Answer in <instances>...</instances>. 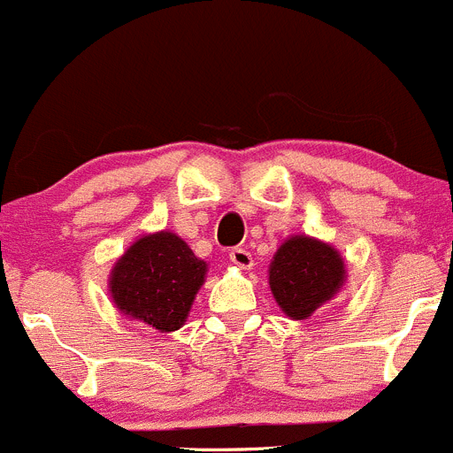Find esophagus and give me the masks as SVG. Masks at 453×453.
<instances>
[{"mask_svg": "<svg viewBox=\"0 0 453 453\" xmlns=\"http://www.w3.org/2000/svg\"><path fill=\"white\" fill-rule=\"evenodd\" d=\"M229 257H231V262H234L235 266H240V269H251V266H253L251 253H249L247 249H242V247L231 249Z\"/></svg>", "mask_w": 453, "mask_h": 453, "instance_id": "esophagus-1", "label": "esophagus"}]
</instances>
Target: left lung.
Wrapping results in <instances>:
<instances>
[{
	"instance_id": "obj_1",
	"label": "left lung",
	"mask_w": 453,
	"mask_h": 453,
	"mask_svg": "<svg viewBox=\"0 0 453 453\" xmlns=\"http://www.w3.org/2000/svg\"><path fill=\"white\" fill-rule=\"evenodd\" d=\"M344 273V262L335 249L296 235L275 253L269 284L280 309L294 320H304L340 291Z\"/></svg>"
}]
</instances>
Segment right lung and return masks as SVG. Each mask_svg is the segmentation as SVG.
Listing matches in <instances>:
<instances>
[{
	"instance_id": "add662e5",
	"label": "right lung",
	"mask_w": 453,
	"mask_h": 453,
	"mask_svg": "<svg viewBox=\"0 0 453 453\" xmlns=\"http://www.w3.org/2000/svg\"><path fill=\"white\" fill-rule=\"evenodd\" d=\"M206 265L175 234L144 235L118 260L111 296L118 309L157 331H175L191 311Z\"/></svg>"
}]
</instances>
